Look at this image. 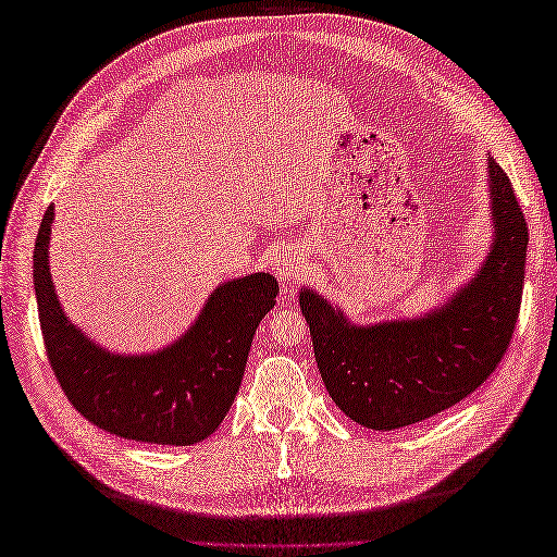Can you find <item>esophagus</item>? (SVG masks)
I'll return each instance as SVG.
<instances>
[{"label": "esophagus", "instance_id": "obj_1", "mask_svg": "<svg viewBox=\"0 0 557 557\" xmlns=\"http://www.w3.org/2000/svg\"><path fill=\"white\" fill-rule=\"evenodd\" d=\"M275 272H277L280 282H285V285L294 287V285H299V282L306 277V263H304V258L299 253L285 251V253L277 258Z\"/></svg>", "mask_w": 557, "mask_h": 557}]
</instances>
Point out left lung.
<instances>
[{
	"mask_svg": "<svg viewBox=\"0 0 557 557\" xmlns=\"http://www.w3.org/2000/svg\"><path fill=\"white\" fill-rule=\"evenodd\" d=\"M495 242L479 275L441 309L357 327L313 289L299 304L335 405L373 431L431 419L498 369L519 318L529 227L510 176L488 160Z\"/></svg>",
	"mask_w": 557,
	"mask_h": 557,
	"instance_id": "1",
	"label": "left lung"
}]
</instances>
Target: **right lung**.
<instances>
[{
	"label": "right lung",
	"mask_w": 557,
	"mask_h": 557,
	"mask_svg": "<svg viewBox=\"0 0 557 557\" xmlns=\"http://www.w3.org/2000/svg\"><path fill=\"white\" fill-rule=\"evenodd\" d=\"M54 208L35 239V294L42 342L59 387L98 429L126 441L194 445L218 429L239 393L258 323L275 306L268 272L232 280L210 294L196 325L172 347L146 357L110 354L66 321L50 277Z\"/></svg>",
	"instance_id": "obj_1"
}]
</instances>
